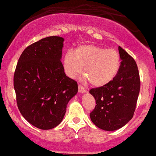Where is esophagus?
<instances>
[{
  "label": "esophagus",
  "mask_w": 156,
  "mask_h": 156,
  "mask_svg": "<svg viewBox=\"0 0 156 156\" xmlns=\"http://www.w3.org/2000/svg\"><path fill=\"white\" fill-rule=\"evenodd\" d=\"M78 90H79V92L80 93H86V90H85V88L84 87H82V85H78Z\"/></svg>",
  "instance_id": "esophagus-1"
}]
</instances>
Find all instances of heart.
<instances>
[{
  "instance_id": "b5f03b06",
  "label": "heart",
  "mask_w": 156,
  "mask_h": 156,
  "mask_svg": "<svg viewBox=\"0 0 156 156\" xmlns=\"http://www.w3.org/2000/svg\"><path fill=\"white\" fill-rule=\"evenodd\" d=\"M63 65L68 76L74 77L81 72L91 85L100 87L114 80L120 66V58L115 49L97 45H82L75 52L66 53Z\"/></svg>"
}]
</instances>
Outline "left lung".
<instances>
[{
  "label": "left lung",
  "instance_id": "obj_1",
  "mask_svg": "<svg viewBox=\"0 0 156 156\" xmlns=\"http://www.w3.org/2000/svg\"><path fill=\"white\" fill-rule=\"evenodd\" d=\"M118 50L121 62L114 80L90 90L96 104L90 114L91 120L99 129L109 131L120 129L133 118L140 90L136 61L122 47Z\"/></svg>",
  "mask_w": 156,
  "mask_h": 156
}]
</instances>
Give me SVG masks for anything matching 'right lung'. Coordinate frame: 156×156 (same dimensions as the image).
<instances>
[{
	"mask_svg": "<svg viewBox=\"0 0 156 156\" xmlns=\"http://www.w3.org/2000/svg\"><path fill=\"white\" fill-rule=\"evenodd\" d=\"M64 38L49 36L26 47L14 75L18 109L38 129L48 130L61 122L67 104L77 93V82L68 77L60 59Z\"/></svg>",
	"mask_w": 156,
	"mask_h": 156,
	"instance_id": "add662e5",
	"label": "right lung"
}]
</instances>
